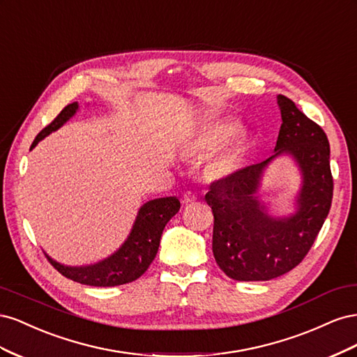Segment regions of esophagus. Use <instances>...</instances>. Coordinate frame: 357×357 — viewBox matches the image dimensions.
<instances>
[{"label": "esophagus", "instance_id": "obj_1", "mask_svg": "<svg viewBox=\"0 0 357 357\" xmlns=\"http://www.w3.org/2000/svg\"><path fill=\"white\" fill-rule=\"evenodd\" d=\"M198 199V197H197V193H193V192H186L185 195H183V198H181V201H183V204H193Z\"/></svg>", "mask_w": 357, "mask_h": 357}]
</instances>
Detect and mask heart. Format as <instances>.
<instances>
[{
	"instance_id": "heart-1",
	"label": "heart",
	"mask_w": 357,
	"mask_h": 357,
	"mask_svg": "<svg viewBox=\"0 0 357 357\" xmlns=\"http://www.w3.org/2000/svg\"><path fill=\"white\" fill-rule=\"evenodd\" d=\"M235 123L229 121H219L207 126V129L198 138V146L202 150H215L225 144L235 132ZM245 138L235 135L223 153L213 162V171L218 176H228L238 168L245 153Z\"/></svg>"
}]
</instances>
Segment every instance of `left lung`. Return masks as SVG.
Returning <instances> with one entry per match:
<instances>
[{"mask_svg": "<svg viewBox=\"0 0 357 357\" xmlns=\"http://www.w3.org/2000/svg\"><path fill=\"white\" fill-rule=\"evenodd\" d=\"M282 126L275 155L213 181L205 201L214 215L213 255L222 271L238 282H266L294 269L307 256L331 210L333 180L325 131L284 95L277 96ZM287 153L303 174L297 211L273 218L257 199L264 168Z\"/></svg>", "mask_w": 357, "mask_h": 357, "instance_id": "1", "label": "left lung"}]
</instances>
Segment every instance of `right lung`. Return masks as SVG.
Here are the masks:
<instances>
[{
	"mask_svg": "<svg viewBox=\"0 0 357 357\" xmlns=\"http://www.w3.org/2000/svg\"><path fill=\"white\" fill-rule=\"evenodd\" d=\"M77 110V102L63 107V110L53 119V122H50L36 137L29 150L34 149L38 142H41L50 132L59 129ZM178 210L180 201L176 197L158 198L146 202L139 208L131 234H129L122 247L98 264L88 266H66L53 261L46 253L45 255L53 268L58 269V273L80 284L112 287L131 283L138 277H142L147 271L150 264L153 262L159 248L162 231H164L165 225L169 222L172 215L177 214Z\"/></svg>",
	"mask_w": 357,
	"mask_h": 357,
	"instance_id": "right-lung-1",
	"label": "right lung"
}]
</instances>
